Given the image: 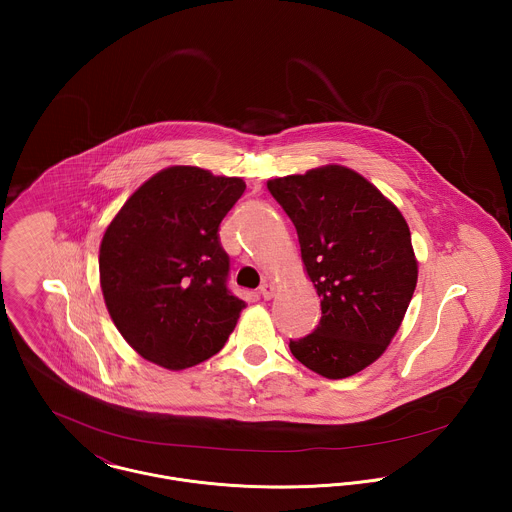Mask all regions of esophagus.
Here are the masks:
<instances>
[{
	"instance_id": "obj_1",
	"label": "esophagus",
	"mask_w": 512,
	"mask_h": 512,
	"mask_svg": "<svg viewBox=\"0 0 512 512\" xmlns=\"http://www.w3.org/2000/svg\"><path fill=\"white\" fill-rule=\"evenodd\" d=\"M260 293H262L264 299H272V297L276 295V286H274L272 282H264V284L260 286Z\"/></svg>"
}]
</instances>
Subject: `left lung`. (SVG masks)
Returning a JSON list of instances; mask_svg holds the SVG:
<instances>
[{"instance_id":"left-lung-1","label":"left lung","mask_w":512,"mask_h":512,"mask_svg":"<svg viewBox=\"0 0 512 512\" xmlns=\"http://www.w3.org/2000/svg\"><path fill=\"white\" fill-rule=\"evenodd\" d=\"M268 189L292 219L303 268L321 297L317 329L290 341V351L325 378L353 376L386 351L416 290L408 222L345 165L270 179Z\"/></svg>"}]
</instances>
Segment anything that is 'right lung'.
<instances>
[{"mask_svg":"<svg viewBox=\"0 0 512 512\" xmlns=\"http://www.w3.org/2000/svg\"><path fill=\"white\" fill-rule=\"evenodd\" d=\"M244 179L195 165L161 169L132 193L100 242V288L128 345L169 370L199 365L224 347L242 299L228 292L220 220Z\"/></svg>","mask_w":512,"mask_h":512,"instance_id":"right-lung-1","label":"right lung"}]
</instances>
